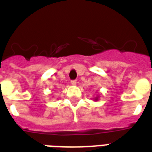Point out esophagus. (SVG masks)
<instances>
[{"label":"esophagus","instance_id":"1","mask_svg":"<svg viewBox=\"0 0 152 152\" xmlns=\"http://www.w3.org/2000/svg\"><path fill=\"white\" fill-rule=\"evenodd\" d=\"M76 83H77V80H73L71 81V83L72 85H76Z\"/></svg>","mask_w":152,"mask_h":152}]
</instances>
